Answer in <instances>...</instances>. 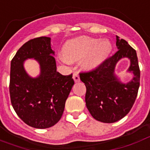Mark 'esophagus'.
Here are the masks:
<instances>
[{"label":"esophagus","mask_w":150,"mask_h":150,"mask_svg":"<svg viewBox=\"0 0 150 150\" xmlns=\"http://www.w3.org/2000/svg\"><path fill=\"white\" fill-rule=\"evenodd\" d=\"M73 79L75 80V82H79V81H80V78H79V76L78 73L75 72V73L73 74Z\"/></svg>","instance_id":"34e87169"}]
</instances>
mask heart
I'll return each instance as SVG.
<instances>
[{
    "label": "heart",
    "mask_w": 150,
    "mask_h": 150,
    "mask_svg": "<svg viewBox=\"0 0 150 150\" xmlns=\"http://www.w3.org/2000/svg\"><path fill=\"white\" fill-rule=\"evenodd\" d=\"M111 51L109 41H99L90 36H80L69 41L65 46V57L61 59L68 64L71 61L83 59V65L86 69L99 66Z\"/></svg>",
    "instance_id": "heart-1"
}]
</instances>
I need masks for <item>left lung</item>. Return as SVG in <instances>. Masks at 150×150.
I'll list each match as a JSON object with an SVG mask.
<instances>
[{
  "mask_svg": "<svg viewBox=\"0 0 150 150\" xmlns=\"http://www.w3.org/2000/svg\"><path fill=\"white\" fill-rule=\"evenodd\" d=\"M117 51L95 69L79 73L86 86L85 101L90 114L97 121L113 123L120 120L130 111L137 98L140 86V68L136 51L123 39L117 36ZM131 59L129 70L134 74V79L123 84L114 75V67L120 58Z\"/></svg>",
  "mask_w": 150,
  "mask_h": 150,
  "instance_id": "left-lung-1",
  "label": "left lung"
}]
</instances>
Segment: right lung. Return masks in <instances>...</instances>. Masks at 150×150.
Segmentation results:
<instances>
[{"label": "right lung", "instance_id": "obj_1", "mask_svg": "<svg viewBox=\"0 0 150 150\" xmlns=\"http://www.w3.org/2000/svg\"><path fill=\"white\" fill-rule=\"evenodd\" d=\"M51 39L41 36L30 40L17 51L11 61L9 94L16 115L24 123L37 129L52 127L60 120L65 103L75 82L72 74L56 71ZM35 58L41 65L38 78L29 77L23 63Z\"/></svg>", "mask_w": 150, "mask_h": 150}]
</instances>
